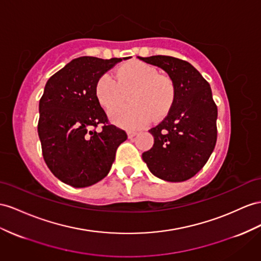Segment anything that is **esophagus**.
I'll list each match as a JSON object with an SVG mask.
<instances>
[{"instance_id":"esophagus-1","label":"esophagus","mask_w":261,"mask_h":261,"mask_svg":"<svg viewBox=\"0 0 261 261\" xmlns=\"http://www.w3.org/2000/svg\"><path fill=\"white\" fill-rule=\"evenodd\" d=\"M137 135H138L137 131H128V137H129V139L135 138Z\"/></svg>"}]
</instances>
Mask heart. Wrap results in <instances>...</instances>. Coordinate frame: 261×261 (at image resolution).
<instances>
[{"mask_svg":"<svg viewBox=\"0 0 261 261\" xmlns=\"http://www.w3.org/2000/svg\"><path fill=\"white\" fill-rule=\"evenodd\" d=\"M132 91L130 106L115 109L123 101L124 93ZM96 98L105 109L109 110L113 123L125 129H138L151 121L152 117H164L175 99L173 80L160 75L154 66L140 61H131L119 66L115 78L103 73L95 86Z\"/></svg>","mask_w":261,"mask_h":261,"instance_id":"1","label":"heart"}]
</instances>
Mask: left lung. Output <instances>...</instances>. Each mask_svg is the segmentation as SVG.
Wrapping results in <instances>:
<instances>
[{
    "label": "left lung",
    "mask_w": 261,
    "mask_h": 261,
    "mask_svg": "<svg viewBox=\"0 0 261 261\" xmlns=\"http://www.w3.org/2000/svg\"><path fill=\"white\" fill-rule=\"evenodd\" d=\"M168 72L175 86L169 115L149 132L152 148L142 154L150 172L168 182L194 176L208 161L217 139V107L210 84L190 63L171 56L138 57Z\"/></svg>",
    "instance_id": "8db88e82"
}]
</instances>
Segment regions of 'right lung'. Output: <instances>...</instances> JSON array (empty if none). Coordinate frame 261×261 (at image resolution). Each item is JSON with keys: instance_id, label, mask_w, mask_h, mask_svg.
I'll return each mask as SVG.
<instances>
[{"instance_id": "obj_1", "label": "right lung", "mask_w": 261, "mask_h": 261, "mask_svg": "<svg viewBox=\"0 0 261 261\" xmlns=\"http://www.w3.org/2000/svg\"><path fill=\"white\" fill-rule=\"evenodd\" d=\"M124 58L72 59L46 83L37 125L43 156L58 179L73 188L101 181L126 133L108 123L95 95L98 78ZM103 124L98 133L93 129Z\"/></svg>"}]
</instances>
